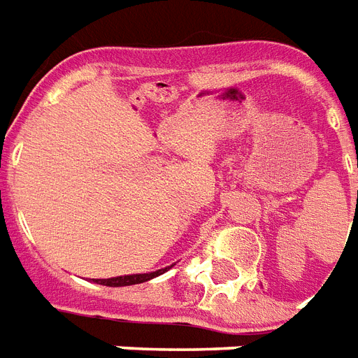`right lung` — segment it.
<instances>
[{
  "mask_svg": "<svg viewBox=\"0 0 358 358\" xmlns=\"http://www.w3.org/2000/svg\"><path fill=\"white\" fill-rule=\"evenodd\" d=\"M171 267L157 269V271H152V273L123 275V277H112V279H94V282H96V285H104V287H131V285H140V282H145V280L155 279L159 275H163L165 271H169Z\"/></svg>",
  "mask_w": 358,
  "mask_h": 358,
  "instance_id": "obj_1",
  "label": "right lung"
}]
</instances>
